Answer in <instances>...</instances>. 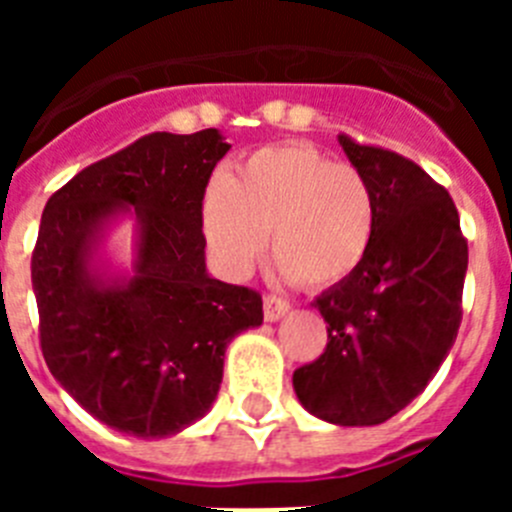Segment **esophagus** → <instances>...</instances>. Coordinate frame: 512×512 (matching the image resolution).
Returning a JSON list of instances; mask_svg holds the SVG:
<instances>
[{
  "label": "esophagus",
  "instance_id": "1",
  "mask_svg": "<svg viewBox=\"0 0 512 512\" xmlns=\"http://www.w3.org/2000/svg\"><path fill=\"white\" fill-rule=\"evenodd\" d=\"M287 312H289V302L287 300H282V297H274V295L264 297V318L269 320V323L284 318Z\"/></svg>",
  "mask_w": 512,
  "mask_h": 512
}]
</instances>
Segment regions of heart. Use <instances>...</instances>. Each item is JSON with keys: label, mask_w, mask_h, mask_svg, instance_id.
<instances>
[{"label": "heart", "mask_w": 512, "mask_h": 512, "mask_svg": "<svg viewBox=\"0 0 512 512\" xmlns=\"http://www.w3.org/2000/svg\"><path fill=\"white\" fill-rule=\"evenodd\" d=\"M374 189L356 166L307 143L256 151L235 176L217 174L202 200V233L228 277H243L264 251L300 287L346 282L372 248Z\"/></svg>", "instance_id": "1"}]
</instances>
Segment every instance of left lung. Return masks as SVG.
I'll return each instance as SVG.
<instances>
[{
    "label": "left lung",
    "instance_id": "obj_1",
    "mask_svg": "<svg viewBox=\"0 0 512 512\" xmlns=\"http://www.w3.org/2000/svg\"><path fill=\"white\" fill-rule=\"evenodd\" d=\"M369 179L377 228L364 264L315 307L328 346L292 377L307 413L336 425H379L431 382L461 325L467 238L449 192L415 161L338 135Z\"/></svg>",
    "mask_w": 512,
    "mask_h": 512
}]
</instances>
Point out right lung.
Segmentation results:
<instances>
[{
  "mask_svg": "<svg viewBox=\"0 0 512 512\" xmlns=\"http://www.w3.org/2000/svg\"><path fill=\"white\" fill-rule=\"evenodd\" d=\"M228 151L215 128L143 135L81 169L40 217L30 271L43 359L120 433L166 438L197 423L220 390L228 343L264 323L256 289L205 266L202 200ZM122 211L139 220L134 277L104 280L93 251Z\"/></svg>",
  "mask_w": 512,
  "mask_h": 512,
  "instance_id": "right-lung-1",
  "label": "right lung"
}]
</instances>
